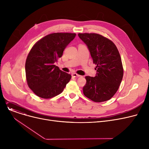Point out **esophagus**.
<instances>
[{
  "mask_svg": "<svg viewBox=\"0 0 149 149\" xmlns=\"http://www.w3.org/2000/svg\"><path fill=\"white\" fill-rule=\"evenodd\" d=\"M72 76L73 77H80L81 75H79V74H76V73H73V74H72Z\"/></svg>",
  "mask_w": 149,
  "mask_h": 149,
  "instance_id": "esophagus-1",
  "label": "esophagus"
}]
</instances>
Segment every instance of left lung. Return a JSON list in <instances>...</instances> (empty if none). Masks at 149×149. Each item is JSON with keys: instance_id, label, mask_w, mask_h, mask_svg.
Returning a JSON list of instances; mask_svg holds the SVG:
<instances>
[{"instance_id": "8db88e82", "label": "left lung", "mask_w": 149, "mask_h": 149, "mask_svg": "<svg viewBox=\"0 0 149 149\" xmlns=\"http://www.w3.org/2000/svg\"><path fill=\"white\" fill-rule=\"evenodd\" d=\"M87 45L93 63L97 65L94 77L86 76L84 95L94 102L110 100L118 91L123 77V68L119 51L106 37L95 33H79Z\"/></svg>"}]
</instances>
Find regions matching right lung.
Returning a JSON list of instances; mask_svg holds the SVG:
<instances>
[{
  "label": "right lung",
  "mask_w": 149,
  "mask_h": 149,
  "mask_svg": "<svg viewBox=\"0 0 149 149\" xmlns=\"http://www.w3.org/2000/svg\"><path fill=\"white\" fill-rule=\"evenodd\" d=\"M76 34L57 33L47 35L37 42L29 51L25 63L29 88L38 97L51 98L61 93L71 75L54 65Z\"/></svg>",
  "instance_id": "1"
}]
</instances>
